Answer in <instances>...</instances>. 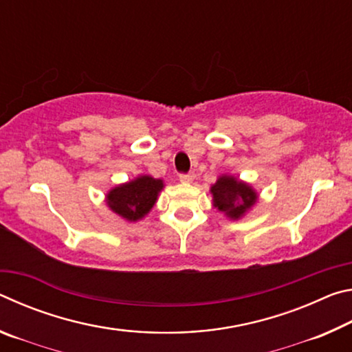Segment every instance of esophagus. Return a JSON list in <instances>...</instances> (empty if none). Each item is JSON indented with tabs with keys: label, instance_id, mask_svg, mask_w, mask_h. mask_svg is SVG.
Listing matches in <instances>:
<instances>
[{
	"label": "esophagus",
	"instance_id": "34e87169",
	"mask_svg": "<svg viewBox=\"0 0 352 352\" xmlns=\"http://www.w3.org/2000/svg\"><path fill=\"white\" fill-rule=\"evenodd\" d=\"M180 182L182 183H192L194 182V174H182Z\"/></svg>",
	"mask_w": 352,
	"mask_h": 352
}]
</instances>
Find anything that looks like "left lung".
Segmentation results:
<instances>
[{"mask_svg": "<svg viewBox=\"0 0 352 352\" xmlns=\"http://www.w3.org/2000/svg\"><path fill=\"white\" fill-rule=\"evenodd\" d=\"M212 206L230 220H239L252 210L259 194L252 184L234 175L222 174L210 188Z\"/></svg>", "mask_w": 352, "mask_h": 352, "instance_id": "8db88e82", "label": "left lung"}]
</instances>
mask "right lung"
Masks as SVG:
<instances>
[{
  "label": "right lung",
  "instance_id": "right-lung-1",
  "mask_svg": "<svg viewBox=\"0 0 352 352\" xmlns=\"http://www.w3.org/2000/svg\"><path fill=\"white\" fill-rule=\"evenodd\" d=\"M163 188L164 182L162 178L138 175L133 180L111 188L105 194V204L121 219L138 222L151 212Z\"/></svg>",
  "mask_w": 352,
  "mask_h": 352
}]
</instances>
